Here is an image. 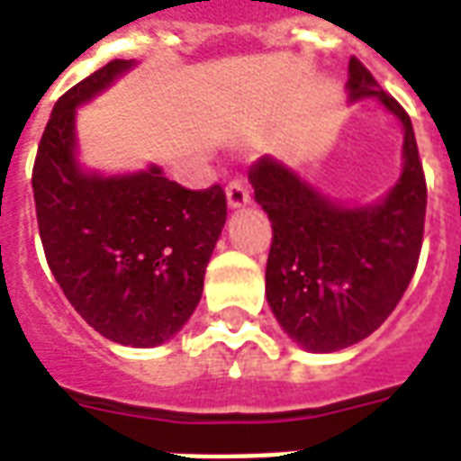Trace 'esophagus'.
<instances>
[{
    "mask_svg": "<svg viewBox=\"0 0 461 461\" xmlns=\"http://www.w3.org/2000/svg\"><path fill=\"white\" fill-rule=\"evenodd\" d=\"M251 203V195H249V190L244 183L240 180H234L227 185V204H230V210H241V207H247Z\"/></svg>",
    "mask_w": 461,
    "mask_h": 461,
    "instance_id": "obj_1",
    "label": "esophagus"
}]
</instances>
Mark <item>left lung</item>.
Instances as JSON below:
<instances>
[{
    "instance_id": "1",
    "label": "left lung",
    "mask_w": 461,
    "mask_h": 461,
    "mask_svg": "<svg viewBox=\"0 0 461 461\" xmlns=\"http://www.w3.org/2000/svg\"><path fill=\"white\" fill-rule=\"evenodd\" d=\"M347 70L349 104L374 97L403 129L401 176L386 195L342 203L276 156L249 173L274 227L266 300L283 332L315 354L361 342L393 312L418 266L428 204L411 117L357 58Z\"/></svg>"
}]
</instances>
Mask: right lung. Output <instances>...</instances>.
<instances>
[{
	"label": "right lung",
	"instance_id": "1",
	"mask_svg": "<svg viewBox=\"0 0 461 461\" xmlns=\"http://www.w3.org/2000/svg\"><path fill=\"white\" fill-rule=\"evenodd\" d=\"M134 68L112 60L56 102L31 185L43 251L70 305L102 337L149 349L195 312L227 200L220 185L173 183L156 163L107 176L80 161L77 109Z\"/></svg>",
	"mask_w": 461,
	"mask_h": 461
}]
</instances>
